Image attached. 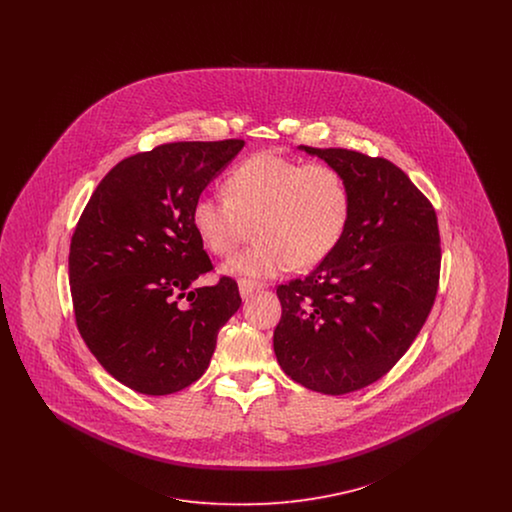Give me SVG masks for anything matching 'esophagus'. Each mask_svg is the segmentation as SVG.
<instances>
[{
  "mask_svg": "<svg viewBox=\"0 0 512 512\" xmlns=\"http://www.w3.org/2000/svg\"><path fill=\"white\" fill-rule=\"evenodd\" d=\"M263 290V284L259 282H253V280H240V295L247 299L251 297L253 293L261 292Z\"/></svg>",
  "mask_w": 512,
  "mask_h": 512,
  "instance_id": "1",
  "label": "esophagus"
}]
</instances>
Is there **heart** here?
Instances as JSON below:
<instances>
[{
    "label": "heart",
    "mask_w": 512,
    "mask_h": 512,
    "mask_svg": "<svg viewBox=\"0 0 512 512\" xmlns=\"http://www.w3.org/2000/svg\"><path fill=\"white\" fill-rule=\"evenodd\" d=\"M224 190L195 199L192 224L220 257L244 244L253 226L259 240L222 268L232 276L272 278L315 267L338 247L349 222V186L328 163L255 153L226 176Z\"/></svg>",
    "instance_id": "b5f03b06"
}]
</instances>
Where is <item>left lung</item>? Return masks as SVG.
Wrapping results in <instances>:
<instances>
[{
  "label": "left lung",
  "instance_id": "left-lung-1",
  "mask_svg": "<svg viewBox=\"0 0 512 512\" xmlns=\"http://www.w3.org/2000/svg\"><path fill=\"white\" fill-rule=\"evenodd\" d=\"M343 174L351 211L338 247L303 280L278 286V365L326 395L361 390L390 372L432 311L439 284L438 217L388 159L299 146Z\"/></svg>",
  "mask_w": 512,
  "mask_h": 512
}]
</instances>
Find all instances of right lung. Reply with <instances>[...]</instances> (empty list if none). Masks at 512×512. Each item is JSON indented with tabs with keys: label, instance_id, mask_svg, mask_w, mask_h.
<instances>
[{
	"label": "right lung",
	"instance_id": "obj_1",
	"mask_svg": "<svg viewBox=\"0 0 512 512\" xmlns=\"http://www.w3.org/2000/svg\"><path fill=\"white\" fill-rule=\"evenodd\" d=\"M244 140L174 142L136 153L99 182L76 224L69 282L76 326L115 380L146 395L203 376L240 305L236 280L188 293L213 270L192 224L195 199Z\"/></svg>",
	"mask_w": 512,
	"mask_h": 512
}]
</instances>
